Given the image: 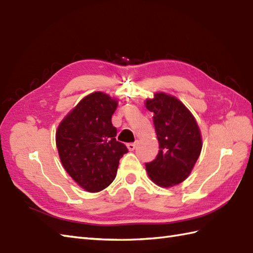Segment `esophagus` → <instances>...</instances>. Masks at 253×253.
<instances>
[{"mask_svg":"<svg viewBox=\"0 0 253 253\" xmlns=\"http://www.w3.org/2000/svg\"><path fill=\"white\" fill-rule=\"evenodd\" d=\"M126 147H127V149L130 150V151H133L134 149L136 148V143H128V144L126 145Z\"/></svg>","mask_w":253,"mask_h":253,"instance_id":"obj_1","label":"esophagus"}]
</instances>
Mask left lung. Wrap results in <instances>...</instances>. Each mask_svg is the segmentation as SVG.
I'll return each mask as SVG.
<instances>
[{"instance_id": "1", "label": "left lung", "mask_w": 253, "mask_h": 253, "mask_svg": "<svg viewBox=\"0 0 253 253\" xmlns=\"http://www.w3.org/2000/svg\"><path fill=\"white\" fill-rule=\"evenodd\" d=\"M146 108L154 112V126L159 142L156 159L145 164L151 181L161 187L182 183L199 158L203 141L199 126L185 105L166 93L147 99Z\"/></svg>"}]
</instances>
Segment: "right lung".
Instances as JSON below:
<instances>
[{"mask_svg": "<svg viewBox=\"0 0 253 253\" xmlns=\"http://www.w3.org/2000/svg\"><path fill=\"white\" fill-rule=\"evenodd\" d=\"M118 102L103 92L84 97L60 122L56 146L67 173L89 193H97L112 183L119 160L127 153L116 139L111 116Z\"/></svg>", "mask_w": 253, "mask_h": 253, "instance_id": "obj_1", "label": "right lung"}]
</instances>
